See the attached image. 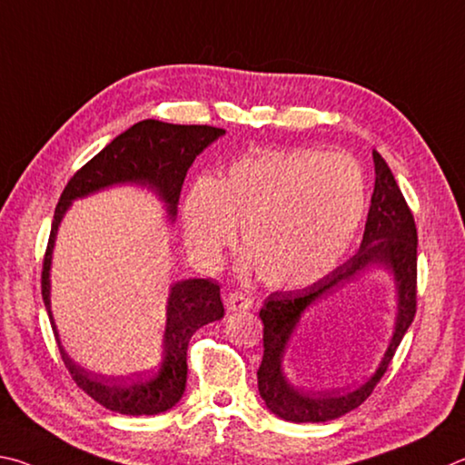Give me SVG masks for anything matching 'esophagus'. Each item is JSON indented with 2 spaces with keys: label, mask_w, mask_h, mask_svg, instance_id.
<instances>
[{
  "label": "esophagus",
  "mask_w": 465,
  "mask_h": 465,
  "mask_svg": "<svg viewBox=\"0 0 465 465\" xmlns=\"http://www.w3.org/2000/svg\"><path fill=\"white\" fill-rule=\"evenodd\" d=\"M224 304L231 312H237V311H247V308H251L253 300H251V296L242 294V292H231V294H226Z\"/></svg>",
  "instance_id": "34e87169"
}]
</instances>
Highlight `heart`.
Returning <instances> with one entry per match:
<instances>
[{"instance_id":"1","label":"heart","mask_w":465,"mask_h":465,"mask_svg":"<svg viewBox=\"0 0 465 465\" xmlns=\"http://www.w3.org/2000/svg\"><path fill=\"white\" fill-rule=\"evenodd\" d=\"M368 212V185L353 159L316 149L259 151L214 182H195L183 202L185 239L214 267L241 241L265 286L304 288L324 278L351 245Z\"/></svg>"}]
</instances>
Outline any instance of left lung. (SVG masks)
<instances>
[{"label": "left lung", "mask_w": 465, "mask_h": 465, "mask_svg": "<svg viewBox=\"0 0 465 465\" xmlns=\"http://www.w3.org/2000/svg\"><path fill=\"white\" fill-rule=\"evenodd\" d=\"M373 165L376 187L360 251L312 286L296 292H273L259 312L263 321V360L257 370L259 394L267 409L292 422L332 420L368 401L417 314V224L392 171L378 151H373ZM370 264H384L392 269L399 286L395 337L379 371L361 389L345 395H314L292 389L281 373V357L303 311Z\"/></svg>", "instance_id": "left-lung-1"}]
</instances>
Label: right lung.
I'll return each instance as SVG.
<instances>
[{
	"label": "right lung",
	"instance_id": "1",
	"mask_svg": "<svg viewBox=\"0 0 465 465\" xmlns=\"http://www.w3.org/2000/svg\"><path fill=\"white\" fill-rule=\"evenodd\" d=\"M223 134L224 130L216 126L167 124L161 120H143L114 138L105 149L75 171V175L64 185L59 203L54 208L51 237H48L43 262V280H40L43 300L54 337L56 329L51 314V300H48V288H51L48 270H51L56 228H59L69 203L75 198H84V195L102 190V187L136 182L154 187L165 200L169 214L175 216L187 169L210 143H214ZM223 316L224 306L220 300V286L216 282H177L169 294L165 357H163L161 368L153 376L144 380H130L128 384L126 381H110L92 371H85L69 360L61 345L59 351L73 381L108 411L133 414V417L136 414H159L175 406L183 394L187 378V345H190L192 335L203 324L214 322Z\"/></svg>",
	"mask_w": 465,
	"mask_h": 465
}]
</instances>
